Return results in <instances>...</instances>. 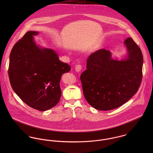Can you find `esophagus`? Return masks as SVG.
I'll return each instance as SVG.
<instances>
[{
  "label": "esophagus",
  "mask_w": 153,
  "mask_h": 153,
  "mask_svg": "<svg viewBox=\"0 0 153 153\" xmlns=\"http://www.w3.org/2000/svg\"><path fill=\"white\" fill-rule=\"evenodd\" d=\"M81 70H82V66L81 65H76L75 66V71L77 72H80Z\"/></svg>",
  "instance_id": "1"
}]
</instances>
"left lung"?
<instances>
[{"instance_id": "8db88e82", "label": "left lung", "mask_w": 153, "mask_h": 153, "mask_svg": "<svg viewBox=\"0 0 153 153\" xmlns=\"http://www.w3.org/2000/svg\"><path fill=\"white\" fill-rule=\"evenodd\" d=\"M127 49L125 59L111 58L108 50L100 49L89 55L87 70L80 76L84 97L95 109L117 108L136 94L143 78V56L131 38L124 41Z\"/></svg>"}]
</instances>
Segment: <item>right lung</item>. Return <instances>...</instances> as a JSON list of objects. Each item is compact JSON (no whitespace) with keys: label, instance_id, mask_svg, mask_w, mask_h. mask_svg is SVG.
<instances>
[{"label":"right lung","instance_id":"add662e5","mask_svg":"<svg viewBox=\"0 0 153 153\" xmlns=\"http://www.w3.org/2000/svg\"><path fill=\"white\" fill-rule=\"evenodd\" d=\"M38 32H26L13 46L9 58L8 74L15 92L30 107L44 111L60 100V80L70 71L59 61L56 52L39 47L33 39Z\"/></svg>","mask_w":153,"mask_h":153}]
</instances>
